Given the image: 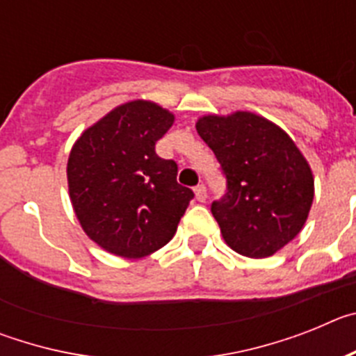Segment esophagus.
Instances as JSON below:
<instances>
[{"label": "esophagus", "mask_w": 356, "mask_h": 356, "mask_svg": "<svg viewBox=\"0 0 356 356\" xmlns=\"http://www.w3.org/2000/svg\"><path fill=\"white\" fill-rule=\"evenodd\" d=\"M194 193H196V200L201 201V203H205L207 200V187L203 184L197 185L196 188H194Z\"/></svg>", "instance_id": "esophagus-1"}]
</instances>
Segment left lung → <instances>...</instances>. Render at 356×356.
I'll return each mask as SVG.
<instances>
[{"instance_id":"8db88e82","label":"left lung","mask_w":356,"mask_h":356,"mask_svg":"<svg viewBox=\"0 0 356 356\" xmlns=\"http://www.w3.org/2000/svg\"><path fill=\"white\" fill-rule=\"evenodd\" d=\"M226 176L212 203L222 238L238 254L266 259L300 234L314 201V176L294 140L251 112L196 122Z\"/></svg>"}]
</instances>
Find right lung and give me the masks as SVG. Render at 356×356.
I'll list each match as a JSON object with an SVG mask.
<instances>
[{
    "instance_id": "add662e5",
    "label": "right lung",
    "mask_w": 356,
    "mask_h": 356,
    "mask_svg": "<svg viewBox=\"0 0 356 356\" xmlns=\"http://www.w3.org/2000/svg\"><path fill=\"white\" fill-rule=\"evenodd\" d=\"M172 122L169 110L135 99L87 128L72 146V209L85 234L108 253L143 259L165 246L194 197L176 181L175 160L155 151Z\"/></svg>"
}]
</instances>
